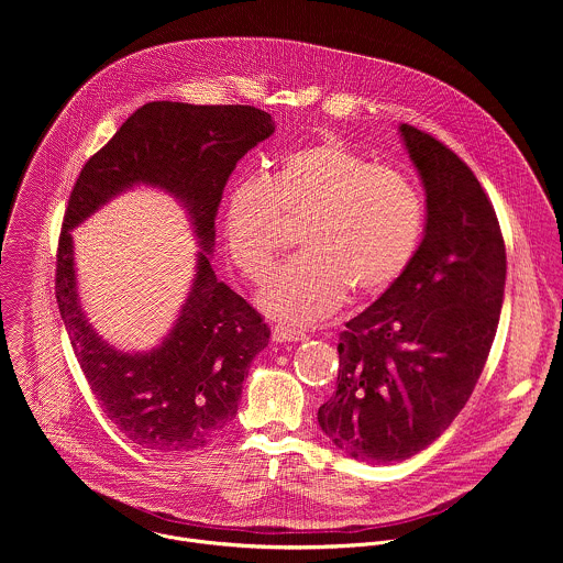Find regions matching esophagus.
<instances>
[{"label":"esophagus","mask_w":563,"mask_h":563,"mask_svg":"<svg viewBox=\"0 0 563 563\" xmlns=\"http://www.w3.org/2000/svg\"><path fill=\"white\" fill-rule=\"evenodd\" d=\"M273 340L275 342H303L308 340V335L295 327H286V324H275L273 327Z\"/></svg>","instance_id":"esophagus-1"}]
</instances>
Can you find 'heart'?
<instances>
[{
	"label": "heart",
	"instance_id": "obj_1",
	"mask_svg": "<svg viewBox=\"0 0 563 563\" xmlns=\"http://www.w3.org/2000/svg\"><path fill=\"white\" fill-rule=\"evenodd\" d=\"M303 249L260 292V306L292 322L319 321L357 297L390 290L411 264L424 228L416 184L375 164L338 136L286 152L268 177L236 179L223 206V239L234 266L260 284L284 242V221H299Z\"/></svg>",
	"mask_w": 563,
	"mask_h": 563
}]
</instances>
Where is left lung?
<instances>
[{
    "label": "left lung",
    "instance_id": "8db88e82",
    "mask_svg": "<svg viewBox=\"0 0 563 563\" xmlns=\"http://www.w3.org/2000/svg\"><path fill=\"white\" fill-rule=\"evenodd\" d=\"M427 195V225L401 279L340 333L338 388L322 433L366 464L402 462L438 440L471 399L505 292V242L457 154L399 128Z\"/></svg>",
    "mask_w": 563,
    "mask_h": 563
}]
</instances>
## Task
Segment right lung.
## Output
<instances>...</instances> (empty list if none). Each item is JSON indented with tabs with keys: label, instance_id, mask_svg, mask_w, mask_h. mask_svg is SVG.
<instances>
[{
	"label": "right lung",
	"instance_id": "obj_1",
	"mask_svg": "<svg viewBox=\"0 0 563 563\" xmlns=\"http://www.w3.org/2000/svg\"><path fill=\"white\" fill-rule=\"evenodd\" d=\"M275 132L253 106L152 101L84 164L56 253V301L81 373L103 413L139 446L195 451L239 411L251 360L268 344L262 317L217 279L214 217L236 162ZM145 183L170 191L200 239L198 268L174 329L147 354L108 345L82 317L70 230L119 191Z\"/></svg>",
	"mask_w": 563,
	"mask_h": 563
}]
</instances>
